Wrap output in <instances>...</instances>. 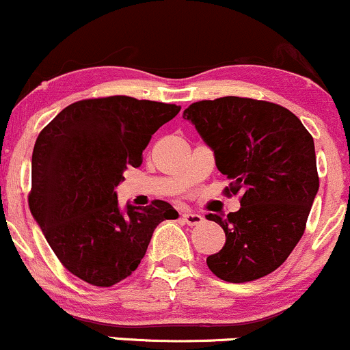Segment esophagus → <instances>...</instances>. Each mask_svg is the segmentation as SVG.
<instances>
[{
	"label": "esophagus",
	"mask_w": 350,
	"mask_h": 350,
	"mask_svg": "<svg viewBox=\"0 0 350 350\" xmlns=\"http://www.w3.org/2000/svg\"><path fill=\"white\" fill-rule=\"evenodd\" d=\"M183 220L187 224V226H199L204 220V217L200 214H196V212H184Z\"/></svg>",
	"instance_id": "esophagus-1"
}]
</instances>
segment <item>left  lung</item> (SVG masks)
Returning a JSON list of instances; mask_svg holds the SVG:
<instances>
[{
	"mask_svg": "<svg viewBox=\"0 0 350 350\" xmlns=\"http://www.w3.org/2000/svg\"><path fill=\"white\" fill-rule=\"evenodd\" d=\"M183 118L214 151L230 192H243L237 212L207 215L226 232L207 267L230 283L275 271L303 237L319 189L312 136L288 108L253 98L202 100Z\"/></svg>",
	"mask_w": 350,
	"mask_h": 350,
	"instance_id": "obj_1",
	"label": "left lung"
}]
</instances>
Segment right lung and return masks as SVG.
<instances>
[{"mask_svg":"<svg viewBox=\"0 0 350 350\" xmlns=\"http://www.w3.org/2000/svg\"><path fill=\"white\" fill-rule=\"evenodd\" d=\"M179 105L124 95L80 100L39 133L29 208L60 263L95 286H111L138 268L154 228L178 219L164 200L120 207L116 186L142 164L151 135Z\"/></svg>","mask_w":350,"mask_h":350,"instance_id":"1","label":"right lung"}]
</instances>
